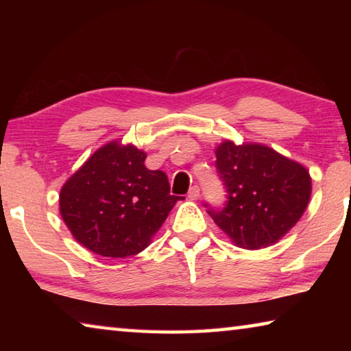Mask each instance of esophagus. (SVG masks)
Here are the masks:
<instances>
[{"label": "esophagus", "instance_id": "obj_1", "mask_svg": "<svg viewBox=\"0 0 351 351\" xmlns=\"http://www.w3.org/2000/svg\"><path fill=\"white\" fill-rule=\"evenodd\" d=\"M187 197H189V199H192V201L198 199V198H199V187H198V186H193V187H190Z\"/></svg>", "mask_w": 351, "mask_h": 351}]
</instances>
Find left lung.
<instances>
[{
  "mask_svg": "<svg viewBox=\"0 0 351 351\" xmlns=\"http://www.w3.org/2000/svg\"><path fill=\"white\" fill-rule=\"evenodd\" d=\"M215 154L228 190L224 209L207 210L215 224L235 246L251 251L282 240L310 203V171L257 142L237 145L226 139Z\"/></svg>",
  "mask_w": 351,
  "mask_h": 351,
  "instance_id": "8db88e82",
  "label": "left lung"
}]
</instances>
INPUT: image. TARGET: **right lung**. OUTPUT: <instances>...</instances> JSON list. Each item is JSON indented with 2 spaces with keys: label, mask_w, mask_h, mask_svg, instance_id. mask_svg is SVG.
<instances>
[{
  "label": "right lung",
  "mask_w": 351,
  "mask_h": 351,
  "mask_svg": "<svg viewBox=\"0 0 351 351\" xmlns=\"http://www.w3.org/2000/svg\"><path fill=\"white\" fill-rule=\"evenodd\" d=\"M147 153L110 141L97 148L58 195L64 224L94 254L125 258L144 251L180 197L167 175L145 167Z\"/></svg>",
  "instance_id": "1"
}]
</instances>
